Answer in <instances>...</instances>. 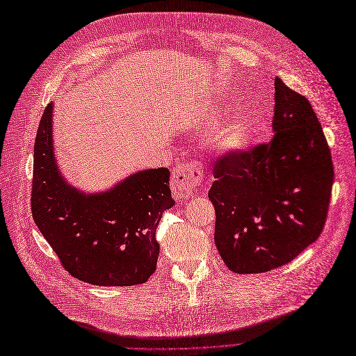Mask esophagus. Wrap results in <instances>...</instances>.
<instances>
[{
    "label": "esophagus",
    "mask_w": 356,
    "mask_h": 356,
    "mask_svg": "<svg viewBox=\"0 0 356 356\" xmlns=\"http://www.w3.org/2000/svg\"><path fill=\"white\" fill-rule=\"evenodd\" d=\"M203 181V165L200 161H182L172 172L170 188L177 199H186Z\"/></svg>",
    "instance_id": "obj_1"
}]
</instances>
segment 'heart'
Listing matches in <instances>:
<instances>
[{"label":"heart","instance_id":"b5f03b06","mask_svg":"<svg viewBox=\"0 0 356 356\" xmlns=\"http://www.w3.org/2000/svg\"><path fill=\"white\" fill-rule=\"evenodd\" d=\"M255 123L251 115H245L233 123L222 136V145L233 152L246 149L254 141Z\"/></svg>","mask_w":356,"mask_h":356}]
</instances>
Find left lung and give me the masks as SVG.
Wrapping results in <instances>:
<instances>
[{
  "mask_svg": "<svg viewBox=\"0 0 356 356\" xmlns=\"http://www.w3.org/2000/svg\"><path fill=\"white\" fill-rule=\"evenodd\" d=\"M273 138L213 165L208 193L215 245L232 272L281 267L324 229L334 179L327 139L310 102L275 79Z\"/></svg>",
  "mask_w": 356,
  "mask_h": 356,
  "instance_id": "8db88e82",
  "label": "left lung"
}]
</instances>
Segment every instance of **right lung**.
I'll use <instances>...</instances> for the list:
<instances>
[{
    "label": "right lung",
    "mask_w": 356,
    "mask_h": 356,
    "mask_svg": "<svg viewBox=\"0 0 356 356\" xmlns=\"http://www.w3.org/2000/svg\"><path fill=\"white\" fill-rule=\"evenodd\" d=\"M53 104L42 113L34 144L31 211L65 270L101 286L144 284L156 270V230L175 204L166 168L139 170L108 191L71 187L53 153Z\"/></svg>",
    "instance_id": "add662e5"
}]
</instances>
